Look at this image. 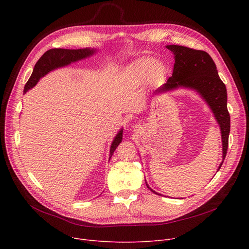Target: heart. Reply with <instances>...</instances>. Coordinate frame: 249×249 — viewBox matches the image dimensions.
Masks as SVG:
<instances>
[{"instance_id": "1", "label": "heart", "mask_w": 249, "mask_h": 249, "mask_svg": "<svg viewBox=\"0 0 249 249\" xmlns=\"http://www.w3.org/2000/svg\"><path fill=\"white\" fill-rule=\"evenodd\" d=\"M160 71L161 67L159 64L155 65V60L153 58L142 57L129 65L127 69V76L132 84H140L151 71L153 73H158Z\"/></svg>"}]
</instances>
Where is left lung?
<instances>
[{"mask_svg":"<svg viewBox=\"0 0 249 249\" xmlns=\"http://www.w3.org/2000/svg\"><path fill=\"white\" fill-rule=\"evenodd\" d=\"M175 55L173 75L167 82L155 90L156 93L172 90L179 87L195 89L210 106L221 129L223 161L228 148L230 132V115L227 110V90L219 77L216 64L206 51L196 50L181 45H166ZM218 167L220 169L222 163ZM156 195H160L149 188Z\"/></svg>","mask_w":249,"mask_h":249,"instance_id":"1","label":"left lung"}]
</instances>
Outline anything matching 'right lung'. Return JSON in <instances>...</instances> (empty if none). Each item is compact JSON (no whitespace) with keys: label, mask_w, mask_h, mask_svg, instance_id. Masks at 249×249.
Here are the masks:
<instances>
[{"label":"right lung","mask_w":249,"mask_h":249,"mask_svg":"<svg viewBox=\"0 0 249 249\" xmlns=\"http://www.w3.org/2000/svg\"><path fill=\"white\" fill-rule=\"evenodd\" d=\"M95 52H96V49H93V48L91 49L90 48H84V49L53 48V49L47 50L36 62L32 74L28 80V82L25 85L24 94H26V91H28L30 89H32L38 83V81L40 80L42 76L47 74L49 71L58 68L65 67V65H69L71 62L89 57L90 55H93ZM122 136H123V129H121L120 131L118 132V134L115 136L112 142L111 148H110V159L113 155L114 151L116 150L117 146L121 143Z\"/></svg>","instance_id":"right-lung-1"}]
</instances>
